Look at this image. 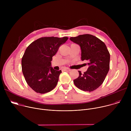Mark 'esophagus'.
<instances>
[{
  "mask_svg": "<svg viewBox=\"0 0 131 131\" xmlns=\"http://www.w3.org/2000/svg\"><path fill=\"white\" fill-rule=\"evenodd\" d=\"M63 70L64 71H70V69H69V68H65L63 69Z\"/></svg>",
  "mask_w": 131,
  "mask_h": 131,
  "instance_id": "obj_1",
  "label": "esophagus"
}]
</instances>
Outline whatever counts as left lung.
Returning a JSON list of instances; mask_svg holds the SVG:
<instances>
[{"instance_id":"1","label":"left lung","mask_w":131,"mask_h":131,"mask_svg":"<svg viewBox=\"0 0 131 131\" xmlns=\"http://www.w3.org/2000/svg\"><path fill=\"white\" fill-rule=\"evenodd\" d=\"M70 40L80 46L81 60L87 61L89 66L83 74L78 71L79 76L73 83L82 91H94L103 83L109 70L110 54L107 47L96 37L90 34L70 37Z\"/></svg>"}]
</instances>
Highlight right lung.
<instances>
[{
    "instance_id": "add662e5",
    "label": "right lung",
    "mask_w": 131,
    "mask_h": 131,
    "mask_svg": "<svg viewBox=\"0 0 131 131\" xmlns=\"http://www.w3.org/2000/svg\"><path fill=\"white\" fill-rule=\"evenodd\" d=\"M68 37H45L30 43L22 59V69L28 85L36 92L44 94L57 85L61 70L51 66L52 57Z\"/></svg>"
}]
</instances>
